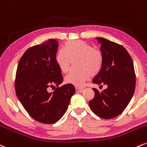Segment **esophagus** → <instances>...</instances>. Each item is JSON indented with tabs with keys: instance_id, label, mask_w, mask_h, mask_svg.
<instances>
[{
	"instance_id": "obj_1",
	"label": "esophagus",
	"mask_w": 147,
	"mask_h": 147,
	"mask_svg": "<svg viewBox=\"0 0 147 147\" xmlns=\"http://www.w3.org/2000/svg\"><path fill=\"white\" fill-rule=\"evenodd\" d=\"M83 89H84V88L82 87H78V86L76 87V90H78V91H82V90H83Z\"/></svg>"
}]
</instances>
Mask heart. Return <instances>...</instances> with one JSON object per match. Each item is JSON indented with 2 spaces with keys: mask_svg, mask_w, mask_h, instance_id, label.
Returning <instances> with one entry per match:
<instances>
[{
  "mask_svg": "<svg viewBox=\"0 0 147 147\" xmlns=\"http://www.w3.org/2000/svg\"><path fill=\"white\" fill-rule=\"evenodd\" d=\"M78 58V66L82 69L71 71L65 77L67 83L82 86L84 81L91 76L98 74L103 65V56L99 50L93 49L90 45L82 40H72L65 43L62 50L56 55V61L60 69L66 72L70 59Z\"/></svg>",
  "mask_w": 147,
  "mask_h": 147,
  "instance_id": "obj_1",
  "label": "heart"
}]
</instances>
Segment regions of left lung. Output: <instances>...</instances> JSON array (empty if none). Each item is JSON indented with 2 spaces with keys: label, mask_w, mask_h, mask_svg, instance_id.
Listing matches in <instances>:
<instances>
[{
  "label": "left lung",
  "mask_w": 147,
  "mask_h": 147,
  "mask_svg": "<svg viewBox=\"0 0 147 147\" xmlns=\"http://www.w3.org/2000/svg\"><path fill=\"white\" fill-rule=\"evenodd\" d=\"M97 40L101 45L103 65L93 82L107 84V88L101 92L93 89L95 96L89 105L99 117L111 119L122 113L131 100L136 88L135 70L131 57L123 46L104 38Z\"/></svg>",
  "instance_id": "8db88e82"
}]
</instances>
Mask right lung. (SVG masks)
<instances>
[{
  "label": "right lung",
  "instance_id": "1",
  "mask_svg": "<svg viewBox=\"0 0 147 147\" xmlns=\"http://www.w3.org/2000/svg\"><path fill=\"white\" fill-rule=\"evenodd\" d=\"M58 41L49 39L26 50L20 58L15 79L17 97L29 115L43 124L58 122L68 108L75 94L72 84L59 87L63 82L56 61ZM56 86L53 92L48 89Z\"/></svg>",
  "mask_w": 147,
  "mask_h": 147
}]
</instances>
